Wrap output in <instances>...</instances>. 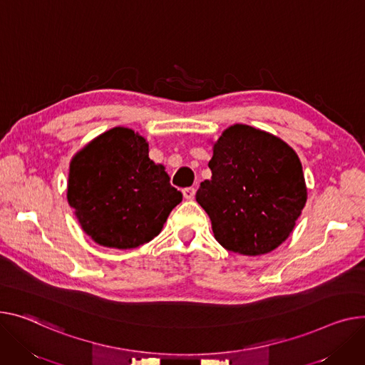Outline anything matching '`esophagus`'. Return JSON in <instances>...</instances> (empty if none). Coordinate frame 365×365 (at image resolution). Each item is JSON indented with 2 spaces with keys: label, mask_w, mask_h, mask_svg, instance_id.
I'll use <instances>...</instances> for the list:
<instances>
[{
  "label": "esophagus",
  "mask_w": 365,
  "mask_h": 365,
  "mask_svg": "<svg viewBox=\"0 0 365 365\" xmlns=\"http://www.w3.org/2000/svg\"><path fill=\"white\" fill-rule=\"evenodd\" d=\"M182 192L185 200H193V197H195V187H185Z\"/></svg>",
  "instance_id": "1"
}]
</instances>
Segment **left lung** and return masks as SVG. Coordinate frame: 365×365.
<instances>
[{
	"label": "left lung",
	"mask_w": 365,
	"mask_h": 365,
	"mask_svg": "<svg viewBox=\"0 0 365 365\" xmlns=\"http://www.w3.org/2000/svg\"><path fill=\"white\" fill-rule=\"evenodd\" d=\"M197 201L210 215L214 237L242 255L272 252L287 239L307 202L302 164L282 139L235 125L214 145Z\"/></svg>",
	"instance_id": "obj_1"
}]
</instances>
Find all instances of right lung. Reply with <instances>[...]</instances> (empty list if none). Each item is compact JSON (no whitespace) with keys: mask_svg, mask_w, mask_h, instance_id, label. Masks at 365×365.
Instances as JSON below:
<instances>
[{"mask_svg":"<svg viewBox=\"0 0 365 365\" xmlns=\"http://www.w3.org/2000/svg\"><path fill=\"white\" fill-rule=\"evenodd\" d=\"M67 201L83 232L107 248L147 244L182 201L148 143L126 128L95 138L70 163Z\"/></svg>","mask_w":365,"mask_h":365,"instance_id":"obj_1","label":"right lung"}]
</instances>
